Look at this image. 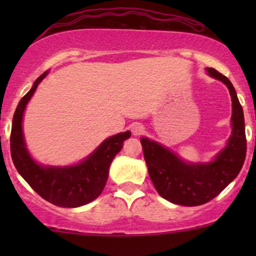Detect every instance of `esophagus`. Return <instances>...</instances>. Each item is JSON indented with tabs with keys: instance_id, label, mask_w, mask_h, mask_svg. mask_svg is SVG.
I'll return each mask as SVG.
<instances>
[{
	"instance_id": "obj_1",
	"label": "esophagus",
	"mask_w": 256,
	"mask_h": 256,
	"mask_svg": "<svg viewBox=\"0 0 256 256\" xmlns=\"http://www.w3.org/2000/svg\"><path fill=\"white\" fill-rule=\"evenodd\" d=\"M131 131L134 136H140V134H142L143 132H144V128H143V125L140 124V122H134V124L132 125Z\"/></svg>"
}]
</instances>
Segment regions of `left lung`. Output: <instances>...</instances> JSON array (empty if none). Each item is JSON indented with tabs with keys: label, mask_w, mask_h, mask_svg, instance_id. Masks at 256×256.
Returning <instances> with one entry per match:
<instances>
[{
	"label": "left lung",
	"mask_w": 256,
	"mask_h": 256,
	"mask_svg": "<svg viewBox=\"0 0 256 256\" xmlns=\"http://www.w3.org/2000/svg\"><path fill=\"white\" fill-rule=\"evenodd\" d=\"M207 72L228 88L232 100V134L212 162L188 164L154 140L140 138L149 177L158 195L188 207L207 204L218 196L238 176L246 160L244 116L236 90L222 73L214 68H207Z\"/></svg>",
	"instance_id": "obj_1"
}]
</instances>
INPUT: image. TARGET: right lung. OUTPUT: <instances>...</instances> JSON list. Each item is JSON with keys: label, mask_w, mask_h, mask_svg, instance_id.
<instances>
[{"label": "right lung", "mask_w": 256, "mask_h": 256, "mask_svg": "<svg viewBox=\"0 0 256 256\" xmlns=\"http://www.w3.org/2000/svg\"><path fill=\"white\" fill-rule=\"evenodd\" d=\"M46 74L48 72H44L36 79L31 90L20 100L14 113L10 132L12 160L16 171L40 198L58 207H80L101 195L107 183L112 161L122 150L124 140L130 138L131 132H122L107 138L78 165L67 167L38 165L26 149L22 122L26 104Z\"/></svg>", "instance_id": "add662e5"}]
</instances>
